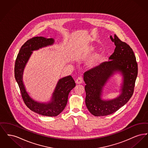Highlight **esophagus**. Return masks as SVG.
<instances>
[{"label": "esophagus", "instance_id": "34e87169", "mask_svg": "<svg viewBox=\"0 0 148 148\" xmlns=\"http://www.w3.org/2000/svg\"><path fill=\"white\" fill-rule=\"evenodd\" d=\"M75 83L77 84H80L83 83V79L82 77H78L77 79L75 81Z\"/></svg>", "mask_w": 148, "mask_h": 148}]
</instances>
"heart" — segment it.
<instances>
[{
  "label": "heart",
  "instance_id": "1",
  "mask_svg": "<svg viewBox=\"0 0 148 148\" xmlns=\"http://www.w3.org/2000/svg\"><path fill=\"white\" fill-rule=\"evenodd\" d=\"M94 50V48L92 47H89L86 50V54H90ZM104 56V53L103 52H99L95 54L90 60L88 65L89 67L91 69H94L97 68L100 64L101 60Z\"/></svg>",
  "mask_w": 148,
  "mask_h": 148
}]
</instances>
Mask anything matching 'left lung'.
I'll list each match as a JSON object with an SVG mask.
<instances>
[{"label": "left lung", "mask_w": 148, "mask_h": 148, "mask_svg": "<svg viewBox=\"0 0 148 148\" xmlns=\"http://www.w3.org/2000/svg\"><path fill=\"white\" fill-rule=\"evenodd\" d=\"M110 38L116 47L109 60L85 72L83 77L86 84L85 104L90 113L96 116L110 115L124 106L133 95L138 75V64L132 49L115 34ZM116 73L122 76L120 95L110 100L103 99V89Z\"/></svg>", "instance_id": "obj_1"}]
</instances>
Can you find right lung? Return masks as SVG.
Masks as SVG:
<instances>
[{
	"instance_id": "right-lung-1",
	"label": "right lung",
	"mask_w": 148,
	"mask_h": 148,
	"mask_svg": "<svg viewBox=\"0 0 148 148\" xmlns=\"http://www.w3.org/2000/svg\"><path fill=\"white\" fill-rule=\"evenodd\" d=\"M54 42L53 38H46L42 36H36L29 39L21 47L16 57L14 68L15 78L25 105L32 111L47 116H56L63 112L66 106L69 92L75 86L74 79L71 75L60 79L49 101L40 103L34 100L29 95L23 83V75L25 65L33 51L52 45Z\"/></svg>"
}]
</instances>
